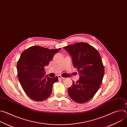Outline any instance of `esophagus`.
Wrapping results in <instances>:
<instances>
[{
	"label": "esophagus",
	"instance_id": "esophagus-1",
	"mask_svg": "<svg viewBox=\"0 0 127 127\" xmlns=\"http://www.w3.org/2000/svg\"><path fill=\"white\" fill-rule=\"evenodd\" d=\"M58 78H59V79H65L64 77H62L61 75H58Z\"/></svg>",
	"mask_w": 127,
	"mask_h": 127
}]
</instances>
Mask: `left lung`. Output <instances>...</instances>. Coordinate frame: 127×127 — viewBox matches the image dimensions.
<instances>
[{"mask_svg":"<svg viewBox=\"0 0 127 127\" xmlns=\"http://www.w3.org/2000/svg\"><path fill=\"white\" fill-rule=\"evenodd\" d=\"M72 58L74 66L79 72V79L68 89L74 101L83 103L91 99L99 88L104 69L100 54L92 46L77 43L64 47Z\"/></svg>","mask_w":127,"mask_h":127,"instance_id":"8db88e82","label":"left lung"}]
</instances>
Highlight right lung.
Masks as SVG:
<instances>
[{
	"mask_svg": "<svg viewBox=\"0 0 127 127\" xmlns=\"http://www.w3.org/2000/svg\"><path fill=\"white\" fill-rule=\"evenodd\" d=\"M61 49L51 50L34 46L22 53L17 64V77L25 93L32 100L43 101L51 95L53 85L58 77H45L44 67Z\"/></svg>",
	"mask_w": 127,
	"mask_h": 127,
	"instance_id": "add662e5",
	"label": "right lung"
}]
</instances>
